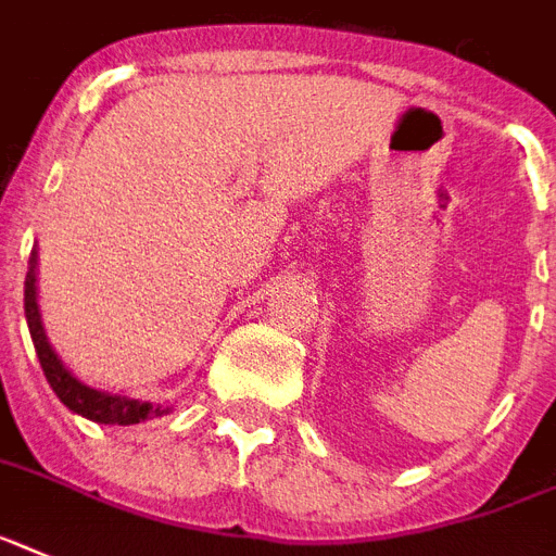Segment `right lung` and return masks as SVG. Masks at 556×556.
Here are the masks:
<instances>
[{"mask_svg":"<svg viewBox=\"0 0 556 556\" xmlns=\"http://www.w3.org/2000/svg\"><path fill=\"white\" fill-rule=\"evenodd\" d=\"M25 318L30 338H34L36 355H39L41 371H45V378H48L50 389L56 392L59 401L71 412L93 420V424L110 426H132L169 412L164 406H153V403L147 401H132V397H122V394H108L85 387L79 378H73L71 371L64 369V364L48 343V334H45V327H41L39 304H36V250L30 252V269H27L25 278Z\"/></svg>","mask_w":556,"mask_h":556,"instance_id":"add662e5","label":"right lung"}]
</instances>
